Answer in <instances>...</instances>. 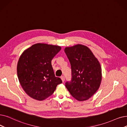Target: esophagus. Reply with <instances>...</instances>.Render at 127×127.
<instances>
[{
  "mask_svg": "<svg viewBox=\"0 0 127 127\" xmlns=\"http://www.w3.org/2000/svg\"><path fill=\"white\" fill-rule=\"evenodd\" d=\"M61 80H62V81L63 82L64 81V80H65V78H64V76H61Z\"/></svg>",
  "mask_w": 127,
  "mask_h": 127,
  "instance_id": "esophagus-1",
  "label": "esophagus"
}]
</instances>
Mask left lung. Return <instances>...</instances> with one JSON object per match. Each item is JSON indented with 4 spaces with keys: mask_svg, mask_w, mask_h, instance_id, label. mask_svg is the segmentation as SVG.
Here are the masks:
<instances>
[{
    "mask_svg": "<svg viewBox=\"0 0 127 127\" xmlns=\"http://www.w3.org/2000/svg\"><path fill=\"white\" fill-rule=\"evenodd\" d=\"M71 65L72 79L65 86L77 100H88L98 89L102 69L97 59L86 46L77 44L64 49Z\"/></svg>",
    "mask_w": 127,
    "mask_h": 127,
    "instance_id": "8db88e82",
    "label": "left lung"
}]
</instances>
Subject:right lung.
Returning <instances> with one entry per match:
<instances>
[{"label":"right lung","instance_id":"add662e5","mask_svg":"<svg viewBox=\"0 0 127 127\" xmlns=\"http://www.w3.org/2000/svg\"><path fill=\"white\" fill-rule=\"evenodd\" d=\"M59 46L38 43L22 53L17 64L20 83L26 94L38 101L51 95L62 81L55 76L51 61L61 50Z\"/></svg>","mask_w":127,"mask_h":127}]
</instances>
